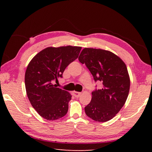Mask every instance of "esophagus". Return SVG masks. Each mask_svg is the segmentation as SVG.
<instances>
[{"label":"esophagus","instance_id":"obj_1","mask_svg":"<svg viewBox=\"0 0 152 152\" xmlns=\"http://www.w3.org/2000/svg\"><path fill=\"white\" fill-rule=\"evenodd\" d=\"M72 94L75 97L78 98V97H79L81 95V92H76V91H73L72 92Z\"/></svg>","mask_w":152,"mask_h":152}]
</instances>
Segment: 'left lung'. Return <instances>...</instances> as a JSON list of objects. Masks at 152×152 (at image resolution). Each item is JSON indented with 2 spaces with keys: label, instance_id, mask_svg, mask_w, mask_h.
<instances>
[{
  "label": "left lung",
  "instance_id": "8db88e82",
  "mask_svg": "<svg viewBox=\"0 0 152 152\" xmlns=\"http://www.w3.org/2000/svg\"><path fill=\"white\" fill-rule=\"evenodd\" d=\"M78 60L85 64L95 81L102 82L101 89L92 92V99L84 108L87 116L106 122L116 115L127 101L130 78L127 66L119 56L108 50L84 48Z\"/></svg>",
  "mask_w": 152,
  "mask_h": 152
}]
</instances>
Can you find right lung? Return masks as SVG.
Instances as JSON below:
<instances>
[{"instance_id": "1", "label": "right lung", "mask_w": 152, "mask_h": 152, "mask_svg": "<svg viewBox=\"0 0 152 152\" xmlns=\"http://www.w3.org/2000/svg\"><path fill=\"white\" fill-rule=\"evenodd\" d=\"M82 47H48L37 53L27 66L25 74L27 95L41 117L49 121L66 115L72 95L52 84L67 66L78 58Z\"/></svg>"}]
</instances>
